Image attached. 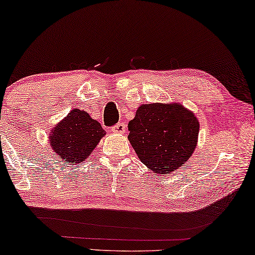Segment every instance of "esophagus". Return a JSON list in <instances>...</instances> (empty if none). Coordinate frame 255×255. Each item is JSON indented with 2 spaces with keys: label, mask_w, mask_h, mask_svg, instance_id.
Segmentation results:
<instances>
[{
  "label": "esophagus",
  "mask_w": 255,
  "mask_h": 255,
  "mask_svg": "<svg viewBox=\"0 0 255 255\" xmlns=\"http://www.w3.org/2000/svg\"><path fill=\"white\" fill-rule=\"evenodd\" d=\"M111 130H113L115 133H124V132L127 131V125L124 123H118L115 125V127L111 128Z\"/></svg>",
  "instance_id": "obj_1"
}]
</instances>
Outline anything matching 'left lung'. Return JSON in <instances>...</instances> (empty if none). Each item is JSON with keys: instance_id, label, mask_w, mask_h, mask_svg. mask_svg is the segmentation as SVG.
Segmentation results:
<instances>
[{"instance_id": "8db88e82", "label": "left lung", "mask_w": 255, "mask_h": 255, "mask_svg": "<svg viewBox=\"0 0 255 255\" xmlns=\"http://www.w3.org/2000/svg\"><path fill=\"white\" fill-rule=\"evenodd\" d=\"M128 127L138 158L156 174L183 166L196 148L200 131L196 116L179 103L142 104Z\"/></svg>"}]
</instances>
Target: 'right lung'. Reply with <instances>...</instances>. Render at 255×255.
<instances>
[{
    "label": "right lung",
    "mask_w": 255,
    "mask_h": 255,
    "mask_svg": "<svg viewBox=\"0 0 255 255\" xmlns=\"http://www.w3.org/2000/svg\"><path fill=\"white\" fill-rule=\"evenodd\" d=\"M104 134L101 124L88 113L73 109L52 128L48 142L58 158L73 165L85 161Z\"/></svg>",
    "instance_id": "1"
}]
</instances>
